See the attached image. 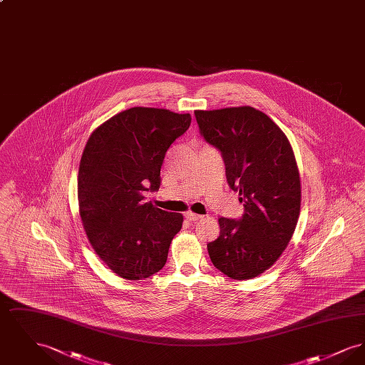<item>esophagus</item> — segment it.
Segmentation results:
<instances>
[{
    "label": "esophagus",
    "mask_w": 365,
    "mask_h": 365,
    "mask_svg": "<svg viewBox=\"0 0 365 365\" xmlns=\"http://www.w3.org/2000/svg\"><path fill=\"white\" fill-rule=\"evenodd\" d=\"M185 217H186L187 220H190V222H198V220H201L204 216L197 215V213H192V212H186V213H185Z\"/></svg>",
    "instance_id": "obj_1"
}]
</instances>
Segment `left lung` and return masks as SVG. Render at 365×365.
<instances>
[{
	"mask_svg": "<svg viewBox=\"0 0 365 365\" xmlns=\"http://www.w3.org/2000/svg\"><path fill=\"white\" fill-rule=\"evenodd\" d=\"M194 115L201 135L222 152L227 182L245 208L240 220L219 219L209 257L228 278H256L280 257L298 222L301 180L293 148L278 124L252 106Z\"/></svg>",
	"mask_w": 365,
	"mask_h": 365,
	"instance_id": "obj_1",
	"label": "left lung"
}]
</instances>
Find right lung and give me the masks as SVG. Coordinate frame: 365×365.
Listing matches in <instances>:
<instances>
[{"label": "right lung", "mask_w": 365, "mask_h": 365, "mask_svg": "<svg viewBox=\"0 0 365 365\" xmlns=\"http://www.w3.org/2000/svg\"><path fill=\"white\" fill-rule=\"evenodd\" d=\"M190 123V113L135 106L87 139L78 174L79 215L94 252L120 278H149L167 262L183 216L146 202L145 192L158 190L165 152Z\"/></svg>", "instance_id": "right-lung-1"}]
</instances>
